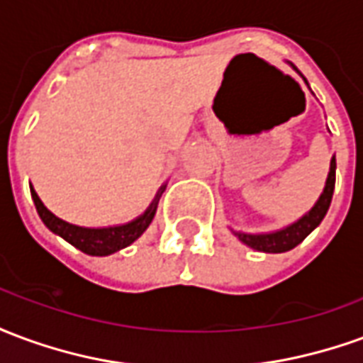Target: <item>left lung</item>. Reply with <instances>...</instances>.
Here are the masks:
<instances>
[{
    "instance_id": "1",
    "label": "left lung",
    "mask_w": 363,
    "mask_h": 363,
    "mask_svg": "<svg viewBox=\"0 0 363 363\" xmlns=\"http://www.w3.org/2000/svg\"><path fill=\"white\" fill-rule=\"evenodd\" d=\"M296 69V67H294ZM299 74V72H297ZM335 181H336V159L333 157L330 161V171H328L327 184L323 194L317 200V204L313 206L309 212L305 213L303 218L296 223H291L289 228L274 231V233H260V235H249V233H239L235 231V235L243 241L247 247H251L255 251L260 252H286L291 251L294 247L303 241L305 237L311 233L313 229L319 225L323 218L327 216L328 206L333 200V192H335Z\"/></svg>"
}]
</instances>
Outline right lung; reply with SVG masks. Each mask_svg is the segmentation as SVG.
<instances>
[{
    "label": "right lung",
    "mask_w": 363,
    "mask_h": 363,
    "mask_svg": "<svg viewBox=\"0 0 363 363\" xmlns=\"http://www.w3.org/2000/svg\"><path fill=\"white\" fill-rule=\"evenodd\" d=\"M165 186L159 190L155 200L151 202V206L145 210L143 216H140L138 220L130 221L126 225H116V228H103V229H89V228H77L72 225L67 221L60 220L54 213L40 202V198L35 190L30 189L33 200H35L36 212L40 216V220L44 221V225L50 229L52 233H56L62 239H66L67 243H72L75 249H79L85 255H93V257H106L112 252L124 249L128 245H132L142 235L145 229L150 228L153 216L157 212L159 198L163 194Z\"/></svg>",
    "instance_id": "obj_1"
}]
</instances>
